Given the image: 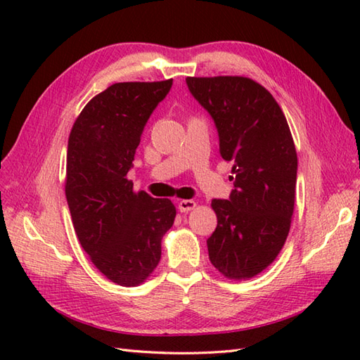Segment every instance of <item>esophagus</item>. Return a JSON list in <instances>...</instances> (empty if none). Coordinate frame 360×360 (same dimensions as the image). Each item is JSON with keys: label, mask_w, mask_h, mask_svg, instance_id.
Returning a JSON list of instances; mask_svg holds the SVG:
<instances>
[{"label": "esophagus", "mask_w": 360, "mask_h": 360, "mask_svg": "<svg viewBox=\"0 0 360 360\" xmlns=\"http://www.w3.org/2000/svg\"><path fill=\"white\" fill-rule=\"evenodd\" d=\"M195 207H196V202L192 201V200H182V201H179V204H178V209H179V212H182V213H188L190 210H193Z\"/></svg>", "instance_id": "1"}]
</instances>
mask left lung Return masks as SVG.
Returning <instances> with one entry per match:
<instances>
[{
	"instance_id": "obj_1",
	"label": "left lung",
	"mask_w": 360,
	"mask_h": 360,
	"mask_svg": "<svg viewBox=\"0 0 360 360\" xmlns=\"http://www.w3.org/2000/svg\"><path fill=\"white\" fill-rule=\"evenodd\" d=\"M190 93L215 120L219 151L232 160L233 190L213 200L218 226L207 240L221 275L241 281L274 263L288 238L297 184V151L280 105L241 75L187 77Z\"/></svg>"
}]
</instances>
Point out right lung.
<instances>
[{"instance_id": "obj_1", "label": "right lung", "mask_w": 360, "mask_h": 360, "mask_svg": "<svg viewBox=\"0 0 360 360\" xmlns=\"http://www.w3.org/2000/svg\"><path fill=\"white\" fill-rule=\"evenodd\" d=\"M173 80L122 82L94 96L68 141L65 193L74 231L93 264L120 286H139L160 259L174 204L134 192L127 173L143 127Z\"/></svg>"}]
</instances>
